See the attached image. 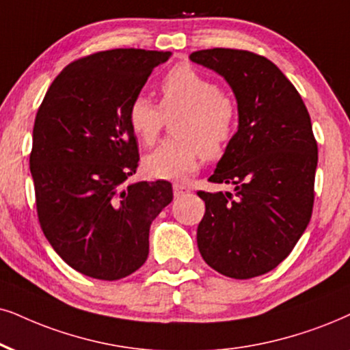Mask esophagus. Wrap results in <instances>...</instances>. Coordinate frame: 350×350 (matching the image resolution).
Wrapping results in <instances>:
<instances>
[{
    "label": "esophagus",
    "instance_id": "34e87169",
    "mask_svg": "<svg viewBox=\"0 0 350 350\" xmlns=\"http://www.w3.org/2000/svg\"><path fill=\"white\" fill-rule=\"evenodd\" d=\"M172 192H174V197L176 198H179V197L185 196V193H189L190 189L187 187V185H184V184H174V185H172Z\"/></svg>",
    "mask_w": 350,
    "mask_h": 350
}]
</instances>
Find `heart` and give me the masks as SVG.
<instances>
[{"label":"heart","mask_w":350,"mask_h":350,"mask_svg":"<svg viewBox=\"0 0 350 350\" xmlns=\"http://www.w3.org/2000/svg\"><path fill=\"white\" fill-rule=\"evenodd\" d=\"M161 101L148 96L132 98L127 119L137 139L145 145L154 142L165 118L180 113L174 134L180 139L163 142L144 160L147 174L157 179L184 180L196 174L200 161L218 158L231 142L237 124V108L218 83L189 64L172 68L160 83Z\"/></svg>","instance_id":"b5f03b06"}]
</instances>
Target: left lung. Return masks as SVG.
<instances>
[{
    "instance_id": "left-lung-1",
    "label": "left lung",
    "mask_w": 350,
    "mask_h": 350,
    "mask_svg": "<svg viewBox=\"0 0 350 350\" xmlns=\"http://www.w3.org/2000/svg\"><path fill=\"white\" fill-rule=\"evenodd\" d=\"M189 57L226 79L239 113L237 132L208 179L234 192H197L205 202L198 250L218 273L249 280L276 268L310 223L318 163L310 114L265 56L213 48Z\"/></svg>"
}]
</instances>
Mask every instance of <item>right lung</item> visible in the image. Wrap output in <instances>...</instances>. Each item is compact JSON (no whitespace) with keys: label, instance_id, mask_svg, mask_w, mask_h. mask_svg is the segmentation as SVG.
I'll return each instance as SVG.
<instances>
[{"label":"right lung","instance_id":"add662e5","mask_svg":"<svg viewBox=\"0 0 350 350\" xmlns=\"http://www.w3.org/2000/svg\"><path fill=\"white\" fill-rule=\"evenodd\" d=\"M171 51H98L61 70L33 124L30 172L42 231L70 268L103 281L148 256L152 221L172 200L167 180L127 184L139 148L127 109Z\"/></svg>","mask_w":350,"mask_h":350}]
</instances>
